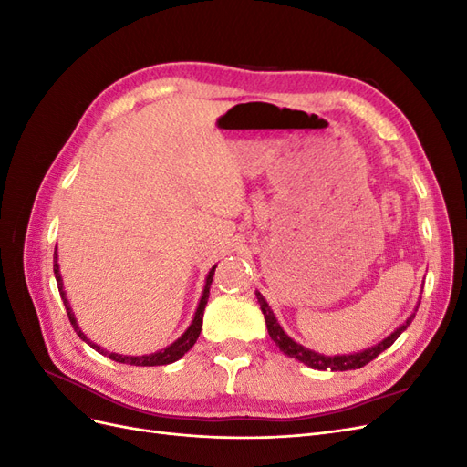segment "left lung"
I'll use <instances>...</instances> for the list:
<instances>
[{
    "label": "left lung",
    "mask_w": 467,
    "mask_h": 467,
    "mask_svg": "<svg viewBox=\"0 0 467 467\" xmlns=\"http://www.w3.org/2000/svg\"><path fill=\"white\" fill-rule=\"evenodd\" d=\"M255 296H257V302H259V306H261V312H263V316H265V323H266V329H268V335H271V338L275 341V345L285 352L286 357H290V358H296V360H300V362H304L306 366H309V368H314V370H331V372H345V370H357V368H362V366H366L368 364L370 360H374L378 355H381V352H384L386 348H389L393 343H395V338H398L409 325H411V321H413V317H415V312H417V307H415V312L409 316L398 329H395L393 333H389L384 341H379L378 345H374V347H368V348H364V350H358V352H348V355H321V352H316V350H312V348H306L304 345H300V343H296L294 338L280 327V323H278V319L275 317V314H273V309H271V306L266 304V300L263 298V294L259 292V290H255Z\"/></svg>",
    "instance_id": "obj_1"
}]
</instances>
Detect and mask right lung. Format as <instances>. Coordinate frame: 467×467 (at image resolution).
I'll return each mask as SVG.
<instances>
[{"instance_id":"obj_1","label":"right lung","mask_w":467,"mask_h":467,"mask_svg":"<svg viewBox=\"0 0 467 467\" xmlns=\"http://www.w3.org/2000/svg\"><path fill=\"white\" fill-rule=\"evenodd\" d=\"M214 271H216V265L210 268L208 275H206V282H204V290H202V296L199 300V306H196V312H194V317L191 321V325L187 327V331L182 333L177 341H173L171 345H167L165 348L158 350V352H151V355H142V357H132V355H119V352H109L107 348L99 347L97 343H93L91 338L83 333L79 329L78 325V319L72 312V307H69V302L66 298V290H64V282H62V275H60V265H58V247L54 249V276H56V282H58V290H60V296H62V302L67 309V317L69 321H72V327L74 331L78 333V337L81 338V341H86L91 348H95L99 355H105L109 357L110 360L115 362H122V364H130V366H163V364H171V362H177L179 358H182L187 355V352L192 348V345L196 343V338H199L201 335V329H202V316H204V307H206V302H208V296H210V285H212V276H214Z\"/></svg>"}]
</instances>
